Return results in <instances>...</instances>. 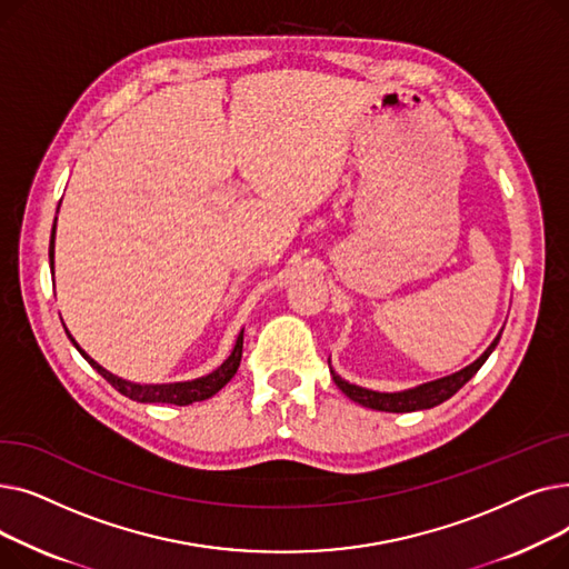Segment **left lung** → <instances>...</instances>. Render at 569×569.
<instances>
[{"label": "left lung", "instance_id": "1", "mask_svg": "<svg viewBox=\"0 0 569 569\" xmlns=\"http://www.w3.org/2000/svg\"><path fill=\"white\" fill-rule=\"evenodd\" d=\"M502 335V332H500ZM500 337L485 350V355L480 357V360H475L470 367L447 376V378H440V380H433V382H427V385H420L415 387V390H406V392H395V395H385V392H373V390H365V387H357V385H350L348 380H343L341 376H335V382L339 390L350 397L352 401L362 403L367 408H373V410H385V412H412V410H425V408H433L442 401H447L450 397H455L461 387L480 371V367L489 360V355L493 352V348L498 346Z\"/></svg>", "mask_w": 569, "mask_h": 569}]
</instances>
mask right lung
I'll return each mask as SVG.
<instances>
[{
	"label": "right lung",
	"mask_w": 569,
	"mask_h": 569,
	"mask_svg": "<svg viewBox=\"0 0 569 569\" xmlns=\"http://www.w3.org/2000/svg\"><path fill=\"white\" fill-rule=\"evenodd\" d=\"M52 256H54V228H52V237H50V267H52ZM69 335V332H67ZM69 339L73 341V346L80 350V346L76 343V339L69 335ZM242 343H244V332L237 337V343L230 352L228 360L209 376L204 378H196L189 382H174V385H136L129 380H122L112 376L110 371H106L101 365H97L92 357H89L84 350H80V355L84 360L92 365L117 392H122L124 397L140 401V403H172V406H189L196 401H204L209 397H214L223 385H228V380L237 373L239 362H242Z\"/></svg>",
	"instance_id": "add662e5"
}]
</instances>
